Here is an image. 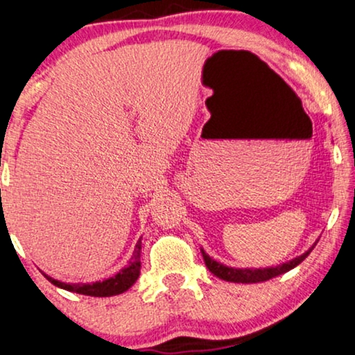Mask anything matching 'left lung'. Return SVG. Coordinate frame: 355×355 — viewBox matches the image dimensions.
I'll use <instances>...</instances> for the list:
<instances>
[{"mask_svg":"<svg viewBox=\"0 0 355 355\" xmlns=\"http://www.w3.org/2000/svg\"><path fill=\"white\" fill-rule=\"evenodd\" d=\"M313 248H311V250H307L306 253H302L301 256H297V258L291 259V261L279 264V266L258 268V270H253V268H245V270H241V268H230L218 261H215V259H211L203 250H202V254H203V259H205V264H207V268L216 277H220V279H223V281H230V283L250 284V283H261V281H268V279H271V277L284 275V272H288L289 270H293V268H296L297 264L304 261V259L307 258V254L313 251Z\"/></svg>","mask_w":355,"mask_h":355,"instance_id":"8db88e82","label":"left lung"}]
</instances>
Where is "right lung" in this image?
<instances>
[{"mask_svg":"<svg viewBox=\"0 0 355 355\" xmlns=\"http://www.w3.org/2000/svg\"><path fill=\"white\" fill-rule=\"evenodd\" d=\"M140 250H142V240L137 241L134 254H132L130 263L127 264L123 270H121L117 275H114L112 277L104 281H96V283L91 284H76V283H62V281L54 279L48 275L46 279L49 283H53L58 288L66 289V291L71 293H78V294H85V296H94V297H109V296H115V294H122L125 293L130 286H134L137 281V277L140 275Z\"/></svg>","mask_w":355,"mask_h":355,"instance_id":"right-lung-1","label":"right lung"}]
</instances>
